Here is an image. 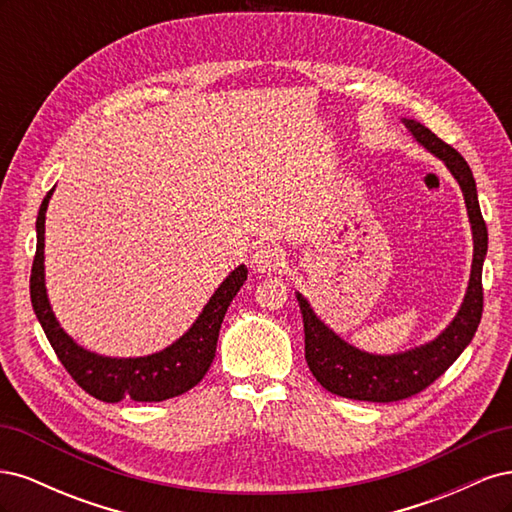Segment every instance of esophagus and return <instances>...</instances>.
<instances>
[{
	"mask_svg": "<svg viewBox=\"0 0 512 512\" xmlns=\"http://www.w3.org/2000/svg\"><path fill=\"white\" fill-rule=\"evenodd\" d=\"M252 265L260 273H277L286 265V254L275 245H260L252 254Z\"/></svg>",
	"mask_w": 512,
	"mask_h": 512,
	"instance_id": "34e87169",
	"label": "esophagus"
}]
</instances>
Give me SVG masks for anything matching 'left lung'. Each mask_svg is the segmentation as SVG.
I'll use <instances>...</instances> for the list:
<instances>
[{
  "instance_id": "8db88e82",
  "label": "left lung",
  "mask_w": 512,
  "mask_h": 512,
  "mask_svg": "<svg viewBox=\"0 0 512 512\" xmlns=\"http://www.w3.org/2000/svg\"><path fill=\"white\" fill-rule=\"evenodd\" d=\"M401 121L418 143L451 170V175L457 179L463 192V200H466L468 218L472 224L474 258L466 297H463L457 316L429 344L397 354H369L350 346L337 333H333L314 314L312 305L307 303L303 294L297 292L305 329V361L314 378L333 395L359 401H378V404L412 397L427 389L433 380H438L472 342L480 316H483V262L487 256V226L478 207L472 170L468 162L461 158V153L446 145L423 123L414 119Z\"/></svg>"
}]
</instances>
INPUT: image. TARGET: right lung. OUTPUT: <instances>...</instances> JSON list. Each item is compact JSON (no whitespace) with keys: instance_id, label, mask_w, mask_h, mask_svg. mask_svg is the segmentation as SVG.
I'll return each instance as SVG.
<instances>
[{"instance_id":"add662e5","label":"right lung","mask_w":512,"mask_h":512,"mask_svg":"<svg viewBox=\"0 0 512 512\" xmlns=\"http://www.w3.org/2000/svg\"><path fill=\"white\" fill-rule=\"evenodd\" d=\"M53 190L44 196L38 211V243L32 277H29V294H32L34 312L42 324L46 339L51 342L61 365L66 367L68 374L85 393L106 401V404H117L121 399L164 401L190 391L192 386L205 378L207 369L213 363L226 309L247 280L245 265H239L226 277L192 327L168 348L156 354L136 356V359H113V356L89 352L59 327L49 297H46L44 220Z\"/></svg>"}]
</instances>
